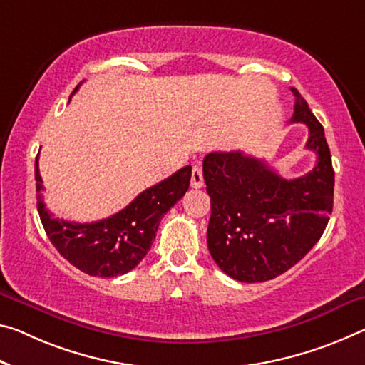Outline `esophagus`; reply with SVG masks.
I'll return each mask as SVG.
<instances>
[{
	"mask_svg": "<svg viewBox=\"0 0 365 365\" xmlns=\"http://www.w3.org/2000/svg\"><path fill=\"white\" fill-rule=\"evenodd\" d=\"M190 186H192L194 189H200L202 186H204V176H202L200 166L192 168V175H190Z\"/></svg>",
	"mask_w": 365,
	"mask_h": 365,
	"instance_id": "34e87169",
	"label": "esophagus"
}]
</instances>
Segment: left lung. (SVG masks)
<instances>
[{
    "label": "left lung",
    "instance_id": "8db88e82",
    "mask_svg": "<svg viewBox=\"0 0 365 365\" xmlns=\"http://www.w3.org/2000/svg\"><path fill=\"white\" fill-rule=\"evenodd\" d=\"M292 93L290 122L308 127L305 147L317 155L310 173L284 179L243 151H214L202 165L212 209L207 246L217 266L240 282L289 271L322 238L333 210L334 171L323 125L295 88Z\"/></svg>",
    "mask_w": 365,
    "mask_h": 365
}]
</instances>
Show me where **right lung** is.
<instances>
[{"instance_id": "add662e5", "label": "right lung", "mask_w": 365, "mask_h": 365, "mask_svg": "<svg viewBox=\"0 0 365 365\" xmlns=\"http://www.w3.org/2000/svg\"><path fill=\"white\" fill-rule=\"evenodd\" d=\"M190 173L192 168L184 166L165 181L145 189L117 214L99 222L78 223L55 218L46 209L37 156V210L48 240L66 261L89 276L117 277L132 271L148 253L161 218L189 189Z\"/></svg>"}]
</instances>
